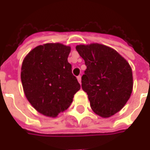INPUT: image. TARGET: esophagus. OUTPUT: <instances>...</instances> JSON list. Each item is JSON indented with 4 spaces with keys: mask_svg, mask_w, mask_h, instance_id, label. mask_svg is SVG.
Segmentation results:
<instances>
[{
    "mask_svg": "<svg viewBox=\"0 0 150 150\" xmlns=\"http://www.w3.org/2000/svg\"><path fill=\"white\" fill-rule=\"evenodd\" d=\"M77 79H78V81H79V82L80 84H81V75H79L77 77Z\"/></svg>",
    "mask_w": 150,
    "mask_h": 150,
    "instance_id": "obj_1",
    "label": "esophagus"
}]
</instances>
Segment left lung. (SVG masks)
<instances>
[{
	"mask_svg": "<svg viewBox=\"0 0 150 150\" xmlns=\"http://www.w3.org/2000/svg\"><path fill=\"white\" fill-rule=\"evenodd\" d=\"M76 50L87 67L81 77V88L87 93L90 106L103 118L115 115L132 93L129 64L115 50L100 44L80 45Z\"/></svg>",
	"mask_w": 150,
	"mask_h": 150,
	"instance_id": "left-lung-1",
	"label": "left lung"
}]
</instances>
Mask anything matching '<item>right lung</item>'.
<instances>
[{
  "instance_id": "add662e5",
  "label": "right lung",
  "mask_w": 150,
  "mask_h": 150,
  "mask_svg": "<svg viewBox=\"0 0 150 150\" xmlns=\"http://www.w3.org/2000/svg\"><path fill=\"white\" fill-rule=\"evenodd\" d=\"M71 47L47 43L31 50L24 58L21 79L24 94L36 110L56 117L72 103L80 84L68 62Z\"/></svg>"
}]
</instances>
